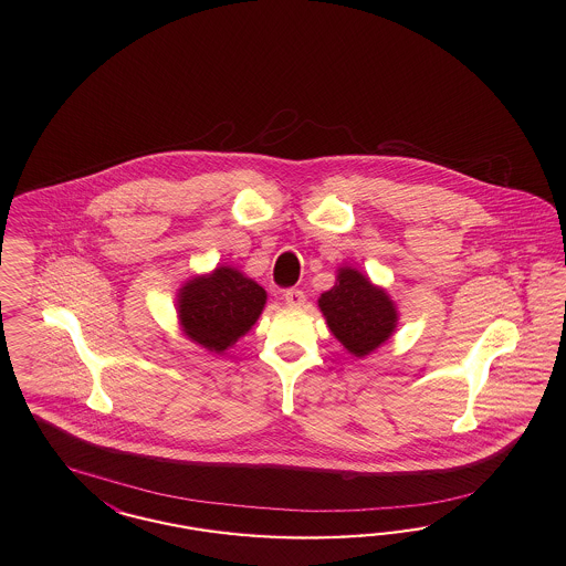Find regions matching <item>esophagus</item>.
I'll list each match as a JSON object with an SVG mask.
<instances>
[{"instance_id":"esophagus-1","label":"esophagus","mask_w":566,"mask_h":566,"mask_svg":"<svg viewBox=\"0 0 566 566\" xmlns=\"http://www.w3.org/2000/svg\"><path fill=\"white\" fill-rule=\"evenodd\" d=\"M284 301H286V305H291V307H301V305L305 303V294H303V291L293 289V291H286V293H284Z\"/></svg>"}]
</instances>
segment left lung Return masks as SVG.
<instances>
[{"instance_id":"left-lung-1","label":"left lung","mask_w":566,"mask_h":566,"mask_svg":"<svg viewBox=\"0 0 566 566\" xmlns=\"http://www.w3.org/2000/svg\"><path fill=\"white\" fill-rule=\"evenodd\" d=\"M317 305L331 333L358 358L384 345L398 324V312L389 294L352 268H340L337 284L322 293Z\"/></svg>"}]
</instances>
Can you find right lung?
I'll list each match as a JSON object with an SVG mask.
<instances>
[{
	"mask_svg": "<svg viewBox=\"0 0 566 566\" xmlns=\"http://www.w3.org/2000/svg\"><path fill=\"white\" fill-rule=\"evenodd\" d=\"M177 296L182 333L214 354L244 337L268 301L263 286L229 265L187 280Z\"/></svg>",
	"mask_w": 566,
	"mask_h": 566,
	"instance_id": "right-lung-1",
	"label": "right lung"
}]
</instances>
